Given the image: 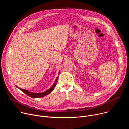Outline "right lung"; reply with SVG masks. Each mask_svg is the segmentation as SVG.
I'll return each mask as SVG.
<instances>
[{
  "mask_svg": "<svg viewBox=\"0 0 129 129\" xmlns=\"http://www.w3.org/2000/svg\"><path fill=\"white\" fill-rule=\"evenodd\" d=\"M59 73H60V72L59 73ZM58 79V78H57V79H56V81H55L53 86L50 89L45 91V92H42V93H33V92H30L28 91V90H25V89H21V88H19V89L20 90H21L23 92H24L27 95L29 96L30 98H42V97H43V96L47 95L48 94L50 93L52 91H53V90L54 89V88L56 87V85L57 84ZM16 86L18 88V87L17 86Z\"/></svg>",
  "mask_w": 129,
  "mask_h": 129,
  "instance_id": "right-lung-1",
  "label": "right lung"
}]
</instances>
